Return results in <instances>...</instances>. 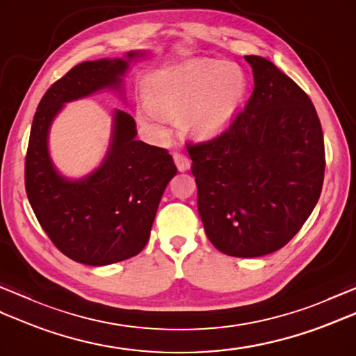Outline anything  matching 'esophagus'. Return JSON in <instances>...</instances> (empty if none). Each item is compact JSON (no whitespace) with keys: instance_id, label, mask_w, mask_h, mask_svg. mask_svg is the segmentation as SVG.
<instances>
[{"instance_id":"obj_1","label":"esophagus","mask_w":356,"mask_h":356,"mask_svg":"<svg viewBox=\"0 0 356 356\" xmlns=\"http://www.w3.org/2000/svg\"><path fill=\"white\" fill-rule=\"evenodd\" d=\"M174 163H176V166H177V170L179 171H186V170H190V166H191V161L190 159H188V156H185V154H182V153H174Z\"/></svg>"}]
</instances>
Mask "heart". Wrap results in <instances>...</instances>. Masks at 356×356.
Returning a JSON list of instances; mask_svg holds the SVG:
<instances>
[{
	"label": "heart",
	"instance_id": "heart-1",
	"mask_svg": "<svg viewBox=\"0 0 356 356\" xmlns=\"http://www.w3.org/2000/svg\"><path fill=\"white\" fill-rule=\"evenodd\" d=\"M148 107L138 110L139 122L166 136L163 119L177 122L191 138L209 140L225 133L243 105L246 74L234 63L191 59L151 73L145 79Z\"/></svg>",
	"mask_w": 356,
	"mask_h": 356
}]
</instances>
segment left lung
I'll list each match as a JSON object with an SVG mask.
<instances>
[{
    "label": "left lung",
    "mask_w": 356,
    "mask_h": 356,
    "mask_svg": "<svg viewBox=\"0 0 356 356\" xmlns=\"http://www.w3.org/2000/svg\"><path fill=\"white\" fill-rule=\"evenodd\" d=\"M254 92L216 139L188 145L207 236L232 257L278 251L320 199L324 139L309 96L261 56H245Z\"/></svg>",
    "instance_id": "obj_1"
}]
</instances>
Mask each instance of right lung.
<instances>
[{
	"instance_id": "right-lung-1",
	"label": "right lung",
	"mask_w": 356,
	"mask_h": 356,
	"mask_svg": "<svg viewBox=\"0 0 356 356\" xmlns=\"http://www.w3.org/2000/svg\"><path fill=\"white\" fill-rule=\"evenodd\" d=\"M145 51L125 58L86 61L56 81L38 105L26 156V191L38 222L69 259L105 266L138 255L149 238L159 203L177 168L168 151L136 140L134 119L113 113L107 154L81 179L59 174L49 153V131L64 104L102 90L122 95L130 64Z\"/></svg>"
}]
</instances>
